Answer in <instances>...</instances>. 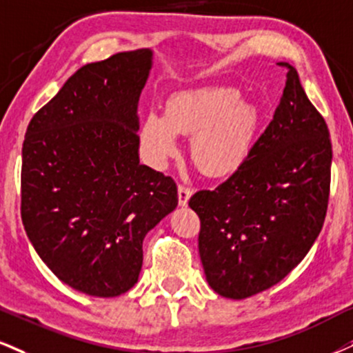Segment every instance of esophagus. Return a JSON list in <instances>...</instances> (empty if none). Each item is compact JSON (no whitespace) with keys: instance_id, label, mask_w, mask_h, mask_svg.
Here are the masks:
<instances>
[{"instance_id":"esophagus-1","label":"esophagus","mask_w":353,"mask_h":353,"mask_svg":"<svg viewBox=\"0 0 353 353\" xmlns=\"http://www.w3.org/2000/svg\"><path fill=\"white\" fill-rule=\"evenodd\" d=\"M191 194H193V190L188 188V186L185 185L178 186V204H180V206H186L190 201Z\"/></svg>"}]
</instances>
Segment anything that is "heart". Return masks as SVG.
Here are the masks:
<instances>
[{
	"label": "heart",
	"instance_id": "b5f03b06",
	"mask_svg": "<svg viewBox=\"0 0 353 353\" xmlns=\"http://www.w3.org/2000/svg\"><path fill=\"white\" fill-rule=\"evenodd\" d=\"M259 125V110L237 90L206 86L173 94L163 117H143L141 142L152 162L165 163L178 152L175 134H191L193 163L206 175L221 176L245 162Z\"/></svg>",
	"mask_w": 353,
	"mask_h": 353
}]
</instances>
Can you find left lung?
Returning <instances> with one entry per match:
<instances>
[{
    "mask_svg": "<svg viewBox=\"0 0 353 353\" xmlns=\"http://www.w3.org/2000/svg\"><path fill=\"white\" fill-rule=\"evenodd\" d=\"M288 68L272 123L216 190L190 198L198 249L217 294L245 299L272 288L306 256L329 203L332 143L324 117Z\"/></svg>",
    "mask_w": 353,
    "mask_h": 353,
    "instance_id": "left-lung-1",
    "label": "left lung"
}]
</instances>
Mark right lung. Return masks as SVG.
<instances>
[{
  "mask_svg": "<svg viewBox=\"0 0 353 353\" xmlns=\"http://www.w3.org/2000/svg\"><path fill=\"white\" fill-rule=\"evenodd\" d=\"M150 68L149 49L85 65L26 130V234L59 280L90 296L136 285L143 237L178 204L175 181L139 162L137 106Z\"/></svg>",
  "mask_w": 353,
  "mask_h": 353,
  "instance_id": "obj_1",
  "label": "right lung"
}]
</instances>
